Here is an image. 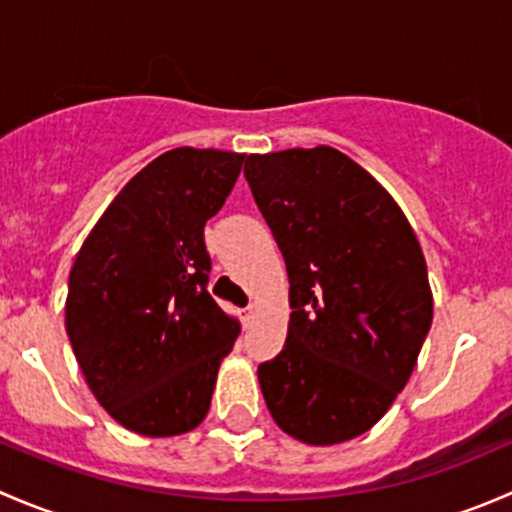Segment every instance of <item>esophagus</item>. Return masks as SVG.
<instances>
[{
	"mask_svg": "<svg viewBox=\"0 0 512 512\" xmlns=\"http://www.w3.org/2000/svg\"><path fill=\"white\" fill-rule=\"evenodd\" d=\"M255 314H257V307H255V304H250V307L245 309V317H242V319H245V324H252Z\"/></svg>",
	"mask_w": 512,
	"mask_h": 512,
	"instance_id": "1",
	"label": "esophagus"
}]
</instances>
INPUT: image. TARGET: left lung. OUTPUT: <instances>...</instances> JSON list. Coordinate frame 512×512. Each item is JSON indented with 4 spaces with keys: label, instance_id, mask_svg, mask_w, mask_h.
Segmentation results:
<instances>
[{
    "label": "left lung",
    "instance_id": "1",
    "mask_svg": "<svg viewBox=\"0 0 512 512\" xmlns=\"http://www.w3.org/2000/svg\"><path fill=\"white\" fill-rule=\"evenodd\" d=\"M289 277L285 349L257 366L282 431L334 446L369 431L409 381L433 319L414 227L384 185L332 146L245 160Z\"/></svg>",
    "mask_w": 512,
    "mask_h": 512
}]
</instances>
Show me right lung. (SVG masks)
Here are the masks:
<instances>
[{"label": "right lung", "instance_id": "right-lung-1", "mask_svg": "<svg viewBox=\"0 0 512 512\" xmlns=\"http://www.w3.org/2000/svg\"><path fill=\"white\" fill-rule=\"evenodd\" d=\"M245 153L173 148L103 210L69 275L66 334L98 404L148 438L193 431L240 322L208 292L205 223Z\"/></svg>", "mask_w": 512, "mask_h": 512}]
</instances>
